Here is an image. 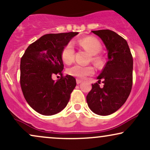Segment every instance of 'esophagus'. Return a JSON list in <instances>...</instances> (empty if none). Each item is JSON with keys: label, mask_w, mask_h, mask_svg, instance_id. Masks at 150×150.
<instances>
[{"label": "esophagus", "mask_w": 150, "mask_h": 150, "mask_svg": "<svg viewBox=\"0 0 150 150\" xmlns=\"http://www.w3.org/2000/svg\"><path fill=\"white\" fill-rule=\"evenodd\" d=\"M76 83H77V84L78 85H79V84H80V83H81V82H82V81H81V80H80V79H76Z\"/></svg>", "instance_id": "obj_1"}]
</instances>
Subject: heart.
Masks as SVG:
<instances>
[{"label": "heart", "instance_id": "b5f03b06", "mask_svg": "<svg viewBox=\"0 0 150 150\" xmlns=\"http://www.w3.org/2000/svg\"><path fill=\"white\" fill-rule=\"evenodd\" d=\"M78 44L81 47L91 54V61L98 68L103 66L104 62L102 57L98 55L100 52L102 47L98 40L92 37H86L79 40ZM61 58L65 64L72 63L74 58V49L71 43H68L64 47L61 52ZM94 72V69L92 66H81L75 65L67 69V74L78 79H83L87 76L92 75Z\"/></svg>", "mask_w": 150, "mask_h": 150}]
</instances>
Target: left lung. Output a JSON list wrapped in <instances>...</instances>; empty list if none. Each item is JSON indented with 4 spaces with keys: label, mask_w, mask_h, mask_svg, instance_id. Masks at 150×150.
<instances>
[{
    "label": "left lung",
    "mask_w": 150,
    "mask_h": 150,
    "mask_svg": "<svg viewBox=\"0 0 150 150\" xmlns=\"http://www.w3.org/2000/svg\"><path fill=\"white\" fill-rule=\"evenodd\" d=\"M100 37L108 50V61L100 75L98 83L86 97L89 108L100 116H108L117 111L125 103L131 92L133 58L126 40L109 30L92 31ZM100 81L104 87L100 88Z\"/></svg>",
    "instance_id": "left-lung-1"
}]
</instances>
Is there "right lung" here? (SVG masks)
Segmentation results:
<instances>
[{
	"label": "right lung",
	"instance_id": "add662e5",
	"mask_svg": "<svg viewBox=\"0 0 150 150\" xmlns=\"http://www.w3.org/2000/svg\"><path fill=\"white\" fill-rule=\"evenodd\" d=\"M78 32L45 34L30 45L21 59L20 83L25 100L36 112L54 115L67 106L76 85L70 75L63 76L61 52ZM62 76L56 82L54 75Z\"/></svg>",
	"mask_w": 150,
	"mask_h": 150
}]
</instances>
